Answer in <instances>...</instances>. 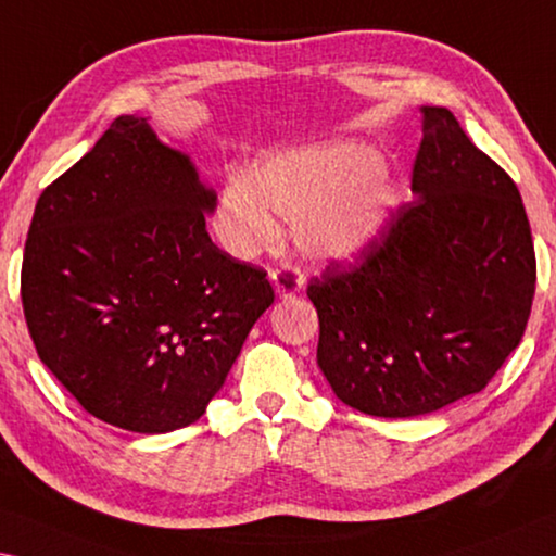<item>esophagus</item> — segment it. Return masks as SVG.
<instances>
[{
    "label": "esophagus",
    "instance_id": "obj_1",
    "mask_svg": "<svg viewBox=\"0 0 556 556\" xmlns=\"http://www.w3.org/2000/svg\"><path fill=\"white\" fill-rule=\"evenodd\" d=\"M271 285H275V292L279 299L294 296L296 292H302L304 275L302 269L294 267V264H281L279 269L271 271Z\"/></svg>",
    "mask_w": 556,
    "mask_h": 556
}]
</instances>
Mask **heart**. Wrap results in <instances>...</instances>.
<instances>
[{
  "label": "heart",
  "instance_id": "b5f03b06",
  "mask_svg": "<svg viewBox=\"0 0 556 556\" xmlns=\"http://www.w3.org/2000/svg\"><path fill=\"white\" fill-rule=\"evenodd\" d=\"M401 188L376 148L329 140L262 155L250 178H230L217 198L225 250L252 260L279 240V213L316 260L354 262L374 250L401 207Z\"/></svg>",
  "mask_w": 556,
  "mask_h": 556
}]
</instances>
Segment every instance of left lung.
I'll use <instances>...</instances> for the list:
<instances>
[{"instance_id": "1", "label": "left lung", "mask_w": 556, "mask_h": 556, "mask_svg": "<svg viewBox=\"0 0 556 556\" xmlns=\"http://www.w3.org/2000/svg\"><path fill=\"white\" fill-rule=\"evenodd\" d=\"M413 195L358 267L306 294L316 364L341 403L416 418L480 393L522 341L536 262L522 198L447 109L420 105Z\"/></svg>"}]
</instances>
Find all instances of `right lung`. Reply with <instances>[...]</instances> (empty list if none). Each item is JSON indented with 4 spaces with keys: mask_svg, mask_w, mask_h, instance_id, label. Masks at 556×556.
<instances>
[{
    "mask_svg": "<svg viewBox=\"0 0 556 556\" xmlns=\"http://www.w3.org/2000/svg\"><path fill=\"white\" fill-rule=\"evenodd\" d=\"M217 192L140 116H118L41 192L22 304L43 366L103 422L170 433L225 386L275 302L205 230Z\"/></svg>",
    "mask_w": 556,
    "mask_h": 556,
    "instance_id": "1",
    "label": "right lung"
}]
</instances>
